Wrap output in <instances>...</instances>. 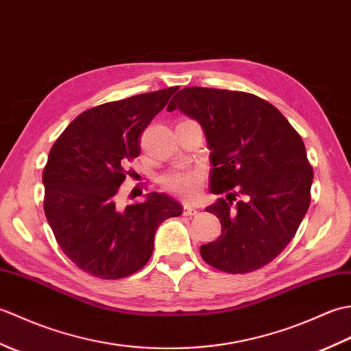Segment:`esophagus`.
Listing matches in <instances>:
<instances>
[{
  "label": "esophagus",
  "mask_w": 351,
  "mask_h": 351,
  "mask_svg": "<svg viewBox=\"0 0 351 351\" xmlns=\"http://www.w3.org/2000/svg\"><path fill=\"white\" fill-rule=\"evenodd\" d=\"M184 214H185V215H196V214H197V208L191 206V205H189V204H185V205H184Z\"/></svg>",
  "instance_id": "obj_1"
}]
</instances>
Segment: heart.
<instances>
[{
    "instance_id": "b5f03b06",
    "label": "heart",
    "mask_w": 351,
    "mask_h": 351,
    "mask_svg": "<svg viewBox=\"0 0 351 351\" xmlns=\"http://www.w3.org/2000/svg\"><path fill=\"white\" fill-rule=\"evenodd\" d=\"M205 178L202 167H178L161 176V184L169 193L184 199H191Z\"/></svg>"
}]
</instances>
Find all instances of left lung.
<instances>
[{
  "label": "left lung",
  "mask_w": 351,
  "mask_h": 351,
  "mask_svg": "<svg viewBox=\"0 0 351 351\" xmlns=\"http://www.w3.org/2000/svg\"><path fill=\"white\" fill-rule=\"evenodd\" d=\"M195 119L211 151L210 190L220 195L206 206L221 235L200 245L217 270L255 271L293 240L311 204L314 171L302 137L280 111L252 93L185 87L167 111Z\"/></svg>",
  "instance_id": "8db88e82"
}]
</instances>
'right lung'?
<instances>
[{
	"instance_id": "1",
	"label": "right lung",
	"mask_w": 351,
	"mask_h": 351,
	"mask_svg": "<svg viewBox=\"0 0 351 351\" xmlns=\"http://www.w3.org/2000/svg\"><path fill=\"white\" fill-rule=\"evenodd\" d=\"M178 87L93 107L56 140L43 169V210L64 255L101 279L138 271L152 255L155 232L182 206L164 193L121 206L119 187L140 155L138 137Z\"/></svg>"
}]
</instances>
